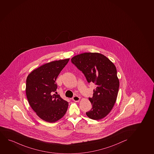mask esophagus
<instances>
[{"instance_id":"1","label":"esophagus","mask_w":154,"mask_h":154,"mask_svg":"<svg viewBox=\"0 0 154 154\" xmlns=\"http://www.w3.org/2000/svg\"><path fill=\"white\" fill-rule=\"evenodd\" d=\"M72 100L74 101H75V102H78V101H80V97H78L77 96H75L73 97L72 98Z\"/></svg>"}]
</instances>
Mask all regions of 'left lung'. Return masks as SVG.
<instances>
[{"instance_id": "left-lung-1", "label": "left lung", "mask_w": 154, "mask_h": 154, "mask_svg": "<svg viewBox=\"0 0 154 154\" xmlns=\"http://www.w3.org/2000/svg\"><path fill=\"white\" fill-rule=\"evenodd\" d=\"M71 62L84 74L88 83L96 85L93 97L89 98L92 108L86 112L87 116L95 120L105 118L112 109L119 91L116 66L106 57L97 53L76 55Z\"/></svg>"}]
</instances>
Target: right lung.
<instances>
[{"mask_svg": "<svg viewBox=\"0 0 154 154\" xmlns=\"http://www.w3.org/2000/svg\"><path fill=\"white\" fill-rule=\"evenodd\" d=\"M69 58L43 64L31 72L26 79V95L29 105L44 121L53 123L66 113L68 102L56 93V80Z\"/></svg>", "mask_w": 154, "mask_h": 154, "instance_id": "right-lung-1", "label": "right lung"}]
</instances>
